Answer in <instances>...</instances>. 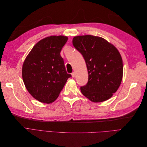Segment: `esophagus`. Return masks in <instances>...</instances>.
<instances>
[{"mask_svg":"<svg viewBox=\"0 0 147 147\" xmlns=\"http://www.w3.org/2000/svg\"><path fill=\"white\" fill-rule=\"evenodd\" d=\"M75 76V72H72V77L73 78H74Z\"/></svg>","mask_w":147,"mask_h":147,"instance_id":"34e87169","label":"esophagus"}]
</instances>
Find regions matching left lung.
<instances>
[{"label": "left lung", "mask_w": 147, "mask_h": 147, "mask_svg": "<svg viewBox=\"0 0 147 147\" xmlns=\"http://www.w3.org/2000/svg\"><path fill=\"white\" fill-rule=\"evenodd\" d=\"M72 43L83 55L88 81L80 87L82 94L94 102L108 100L122 81L123 60L119 51L104 38L91 35L74 37Z\"/></svg>", "instance_id": "left-lung-1"}]
</instances>
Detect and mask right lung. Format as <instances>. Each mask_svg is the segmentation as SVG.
Returning a JSON list of instances; mask_svg holds the SVG:
<instances>
[{
    "mask_svg": "<svg viewBox=\"0 0 147 147\" xmlns=\"http://www.w3.org/2000/svg\"><path fill=\"white\" fill-rule=\"evenodd\" d=\"M68 38L63 35L50 36L37 43L26 57L22 69L25 86L34 98L50 104L59 96L67 79L60 55Z\"/></svg>",
    "mask_w": 147,
    "mask_h": 147,
    "instance_id": "1",
    "label": "right lung"
}]
</instances>
